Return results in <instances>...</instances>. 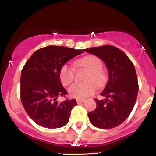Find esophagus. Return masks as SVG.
<instances>
[{
  "mask_svg": "<svg viewBox=\"0 0 156 156\" xmlns=\"http://www.w3.org/2000/svg\"><path fill=\"white\" fill-rule=\"evenodd\" d=\"M85 102V99H76V102L78 104H80L81 102Z\"/></svg>",
  "mask_w": 156,
  "mask_h": 156,
  "instance_id": "obj_1",
  "label": "esophagus"
}]
</instances>
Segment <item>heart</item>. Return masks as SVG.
Listing matches in <instances>:
<instances>
[{"instance_id":"obj_1","label":"heart","mask_w":156,"mask_h":156,"mask_svg":"<svg viewBox=\"0 0 156 156\" xmlns=\"http://www.w3.org/2000/svg\"><path fill=\"white\" fill-rule=\"evenodd\" d=\"M75 64L78 68L88 71L84 85H72L68 89L70 96L77 99H84L92 95L95 91V85L100 86L105 81L104 72L102 71V62L96 56L89 55L77 60ZM59 77L64 86L71 85L75 78V71L68 64H64L60 69Z\"/></svg>"}]
</instances>
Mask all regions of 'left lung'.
Masks as SVG:
<instances>
[{
  "instance_id": "8db88e82",
  "label": "left lung",
  "mask_w": 156,
  "mask_h": 156,
  "mask_svg": "<svg viewBox=\"0 0 156 156\" xmlns=\"http://www.w3.org/2000/svg\"><path fill=\"white\" fill-rule=\"evenodd\" d=\"M104 61L109 79L101 95L106 99H95L97 107L88 113L91 123L101 129H110L121 124L132 111L138 92L137 74L129 57L113 46L85 49Z\"/></svg>"
}]
</instances>
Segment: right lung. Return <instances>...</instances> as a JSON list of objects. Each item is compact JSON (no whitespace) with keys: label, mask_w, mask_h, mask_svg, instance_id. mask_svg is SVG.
<instances>
[{"label":"right lung","mask_w":156,"mask_h":156,"mask_svg":"<svg viewBox=\"0 0 156 156\" xmlns=\"http://www.w3.org/2000/svg\"><path fill=\"white\" fill-rule=\"evenodd\" d=\"M83 53L82 50L48 46L35 51L21 74L20 96L24 109L38 125L59 128L68 123L75 99L58 102V96L68 94L59 77L67 61Z\"/></svg>","instance_id":"add662e5"}]
</instances>
